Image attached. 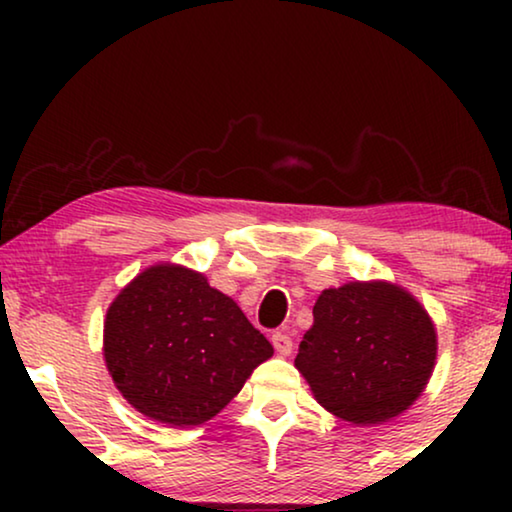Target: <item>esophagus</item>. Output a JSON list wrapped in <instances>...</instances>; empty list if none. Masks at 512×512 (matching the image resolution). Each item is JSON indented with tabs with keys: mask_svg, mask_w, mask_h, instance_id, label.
<instances>
[{
	"mask_svg": "<svg viewBox=\"0 0 512 512\" xmlns=\"http://www.w3.org/2000/svg\"><path fill=\"white\" fill-rule=\"evenodd\" d=\"M272 345H275V349L282 356H289L291 349H293V340L286 333L277 331V333H272Z\"/></svg>",
	"mask_w": 512,
	"mask_h": 512,
	"instance_id": "obj_1",
	"label": "esophagus"
}]
</instances>
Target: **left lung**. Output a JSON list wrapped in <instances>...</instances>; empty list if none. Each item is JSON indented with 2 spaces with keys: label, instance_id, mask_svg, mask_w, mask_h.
Masks as SVG:
<instances>
[{
  "label": "left lung",
  "instance_id": "left-lung-1",
  "mask_svg": "<svg viewBox=\"0 0 512 512\" xmlns=\"http://www.w3.org/2000/svg\"><path fill=\"white\" fill-rule=\"evenodd\" d=\"M296 368L335 417L370 426L401 415L436 363V328L419 300L389 282H349L314 303Z\"/></svg>",
  "mask_w": 512,
  "mask_h": 512
}]
</instances>
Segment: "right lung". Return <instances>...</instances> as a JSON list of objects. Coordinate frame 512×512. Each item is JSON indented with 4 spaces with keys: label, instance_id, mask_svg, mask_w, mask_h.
<instances>
[{
    "label": "right lung",
    "instance_id": "right-lung-1",
    "mask_svg": "<svg viewBox=\"0 0 512 512\" xmlns=\"http://www.w3.org/2000/svg\"><path fill=\"white\" fill-rule=\"evenodd\" d=\"M272 356L233 298L200 272L146 268L109 305L104 361L125 401L170 426H198L226 408Z\"/></svg>",
    "mask_w": 512,
    "mask_h": 512
}]
</instances>
